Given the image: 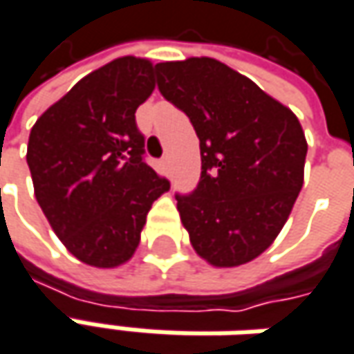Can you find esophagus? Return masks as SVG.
Listing matches in <instances>:
<instances>
[{
  "label": "esophagus",
  "mask_w": 354,
  "mask_h": 354,
  "mask_svg": "<svg viewBox=\"0 0 354 354\" xmlns=\"http://www.w3.org/2000/svg\"><path fill=\"white\" fill-rule=\"evenodd\" d=\"M160 170H162L165 174H168V172H170V158H168V156L160 158Z\"/></svg>",
  "instance_id": "34e87169"
}]
</instances>
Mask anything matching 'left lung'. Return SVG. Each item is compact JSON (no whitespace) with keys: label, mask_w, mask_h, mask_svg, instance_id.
<instances>
[{"label":"left lung","mask_w":354,"mask_h":354,"mask_svg":"<svg viewBox=\"0 0 354 354\" xmlns=\"http://www.w3.org/2000/svg\"><path fill=\"white\" fill-rule=\"evenodd\" d=\"M156 84L200 139V182L192 194H176L192 247L214 266L257 259L304 184L308 142L298 117L207 56L156 64Z\"/></svg>","instance_id":"left-lung-1"}]
</instances>
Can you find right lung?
<instances>
[{
	"label": "right lung",
	"instance_id": "right-lung-1",
	"mask_svg": "<svg viewBox=\"0 0 354 354\" xmlns=\"http://www.w3.org/2000/svg\"><path fill=\"white\" fill-rule=\"evenodd\" d=\"M153 74L147 58H115L50 105L29 135L35 198L64 247L90 266L127 262L153 201L170 188L145 162L135 121Z\"/></svg>",
	"mask_w": 354,
	"mask_h": 354
}]
</instances>
